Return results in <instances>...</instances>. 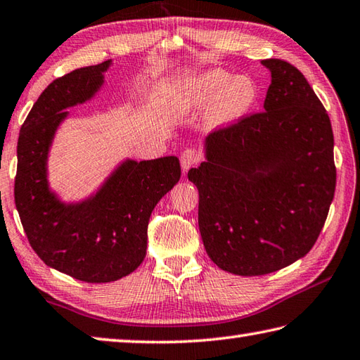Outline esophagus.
<instances>
[{
	"mask_svg": "<svg viewBox=\"0 0 360 360\" xmlns=\"http://www.w3.org/2000/svg\"><path fill=\"white\" fill-rule=\"evenodd\" d=\"M200 157L199 153L194 150V148H186V150L181 152V157H180V162H181V169L183 172H188L189 169L193 166H195L199 162Z\"/></svg>",
	"mask_w": 360,
	"mask_h": 360,
	"instance_id": "esophagus-1",
	"label": "esophagus"
}]
</instances>
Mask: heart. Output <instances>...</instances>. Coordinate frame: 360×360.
Segmentation results:
<instances>
[{"instance_id": "heart-1", "label": "heart", "mask_w": 360, "mask_h": 360, "mask_svg": "<svg viewBox=\"0 0 360 360\" xmlns=\"http://www.w3.org/2000/svg\"><path fill=\"white\" fill-rule=\"evenodd\" d=\"M257 100V86L249 77L210 69L174 87L171 103L179 111L200 110L208 103L205 124L210 128L227 127L246 114Z\"/></svg>"}]
</instances>
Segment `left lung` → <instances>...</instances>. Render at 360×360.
Masks as SVG:
<instances>
[{"label":"left lung","instance_id":"1","mask_svg":"<svg viewBox=\"0 0 360 360\" xmlns=\"http://www.w3.org/2000/svg\"><path fill=\"white\" fill-rule=\"evenodd\" d=\"M262 64L271 72L264 111L210 133L205 161L188 172L207 254L238 276L302 259L335 193L334 134L320 98L287 60Z\"/></svg>","mask_w":360,"mask_h":360}]
</instances>
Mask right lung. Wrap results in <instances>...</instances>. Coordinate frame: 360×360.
I'll return each mask as SVG.
<instances>
[{"instance_id": "1", "label": "right lung", "mask_w": 360, "mask_h": 360, "mask_svg": "<svg viewBox=\"0 0 360 360\" xmlns=\"http://www.w3.org/2000/svg\"><path fill=\"white\" fill-rule=\"evenodd\" d=\"M110 65L105 60L54 79L23 122L17 144L13 195L31 248L45 264L91 283L122 279L139 266L153 208L181 175L177 157L125 160L81 202H60L50 189L46 160L54 133L67 108L96 96Z\"/></svg>"}]
</instances>
